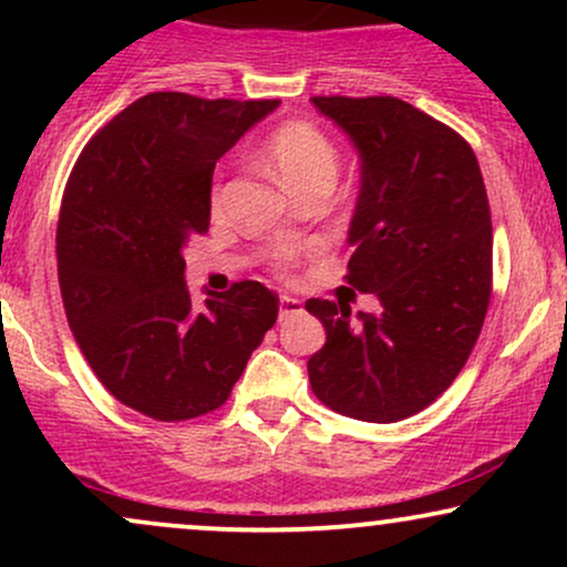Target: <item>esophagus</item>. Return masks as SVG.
<instances>
[{
  "label": "esophagus",
  "mask_w": 567,
  "mask_h": 567,
  "mask_svg": "<svg viewBox=\"0 0 567 567\" xmlns=\"http://www.w3.org/2000/svg\"><path fill=\"white\" fill-rule=\"evenodd\" d=\"M303 303L292 296H279V320H288L292 315H301Z\"/></svg>",
  "instance_id": "1"
}]
</instances>
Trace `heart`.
I'll return each instance as SVG.
<instances>
[{"label": "heart", "instance_id": "1", "mask_svg": "<svg viewBox=\"0 0 567 567\" xmlns=\"http://www.w3.org/2000/svg\"><path fill=\"white\" fill-rule=\"evenodd\" d=\"M266 159L292 197H301L303 192L315 186H336L338 152L333 141L309 122H290V125L279 127L266 143ZM275 258L282 266L290 264L292 250L279 247Z\"/></svg>", "mask_w": 567, "mask_h": 567}]
</instances>
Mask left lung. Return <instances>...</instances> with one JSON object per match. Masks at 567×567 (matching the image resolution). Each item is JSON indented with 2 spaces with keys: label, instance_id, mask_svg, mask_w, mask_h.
I'll list each match as a JSON object with an SVG mask.
<instances>
[{
  "label": "left lung",
  "instance_id": "1",
  "mask_svg": "<svg viewBox=\"0 0 567 567\" xmlns=\"http://www.w3.org/2000/svg\"><path fill=\"white\" fill-rule=\"evenodd\" d=\"M360 154L347 282L381 301L309 298L328 341L309 357L311 392L373 424L415 415L451 386L483 330L493 279L491 207L472 146L392 95L311 97Z\"/></svg>",
  "mask_w": 567,
  "mask_h": 567
}]
</instances>
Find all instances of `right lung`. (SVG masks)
<instances>
[{
	"label": "right lung",
	"instance_id": "obj_1",
	"mask_svg": "<svg viewBox=\"0 0 567 567\" xmlns=\"http://www.w3.org/2000/svg\"><path fill=\"white\" fill-rule=\"evenodd\" d=\"M279 101L148 93L93 135L58 220V282L69 328L122 405L186 421L229 400L279 298L234 282L197 311L184 247L210 226L216 162Z\"/></svg>",
	"mask_w": 567,
	"mask_h": 567
}]
</instances>
